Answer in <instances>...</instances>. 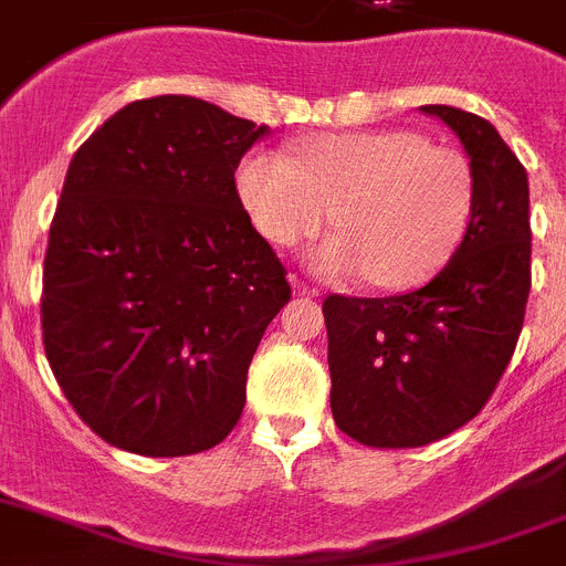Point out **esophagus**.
<instances>
[{"label":"esophagus","mask_w":566,"mask_h":566,"mask_svg":"<svg viewBox=\"0 0 566 566\" xmlns=\"http://www.w3.org/2000/svg\"><path fill=\"white\" fill-rule=\"evenodd\" d=\"M290 284H293V293H295V295H302V298H315V295H318V290L310 287V284H304L302 279L290 276Z\"/></svg>","instance_id":"34e87169"}]
</instances>
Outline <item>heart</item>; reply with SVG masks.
<instances>
[{
    "label": "heart",
    "mask_w": 566,
    "mask_h": 566,
    "mask_svg": "<svg viewBox=\"0 0 566 566\" xmlns=\"http://www.w3.org/2000/svg\"><path fill=\"white\" fill-rule=\"evenodd\" d=\"M239 200L271 245L290 248L329 222L338 233L307 253L324 279L364 276L403 290L454 256L473 211V175L454 149L417 132L321 135L298 160L253 151L237 171Z\"/></svg>",
    "instance_id": "1"
}]
</instances>
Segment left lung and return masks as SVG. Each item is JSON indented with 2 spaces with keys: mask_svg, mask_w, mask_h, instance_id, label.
Returning a JSON list of instances; mask_svg holds the SVG:
<instances>
[{
  "mask_svg": "<svg viewBox=\"0 0 566 566\" xmlns=\"http://www.w3.org/2000/svg\"><path fill=\"white\" fill-rule=\"evenodd\" d=\"M460 137L473 211L431 282L386 298L329 295V406L371 448H417L465 426L496 389L531 293V188L493 124L446 104L420 106Z\"/></svg>",
  "mask_w": 566,
  "mask_h": 566,
  "instance_id": "left-lung-1",
  "label": "left lung"
}]
</instances>
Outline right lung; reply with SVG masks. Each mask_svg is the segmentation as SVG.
<instances>
[{"mask_svg":"<svg viewBox=\"0 0 566 566\" xmlns=\"http://www.w3.org/2000/svg\"><path fill=\"white\" fill-rule=\"evenodd\" d=\"M268 126L191 95L126 104L75 151L44 256V353L109 446L186 457L228 437L290 302L237 195Z\"/></svg>","mask_w":566,"mask_h":566,"instance_id":"right-lung-1","label":"right lung"}]
</instances>
